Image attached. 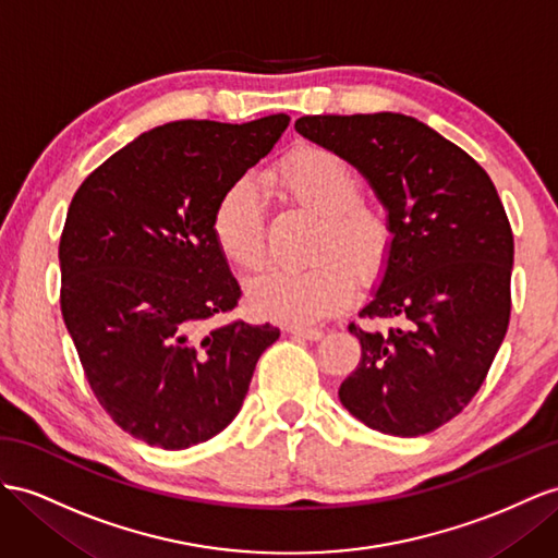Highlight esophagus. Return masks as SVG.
<instances>
[{
    "label": "esophagus",
    "mask_w": 558,
    "mask_h": 558,
    "mask_svg": "<svg viewBox=\"0 0 558 558\" xmlns=\"http://www.w3.org/2000/svg\"><path fill=\"white\" fill-rule=\"evenodd\" d=\"M288 332L299 337V339H308V341H318L323 337V330H318V327H296V325H290Z\"/></svg>",
    "instance_id": "esophagus-1"
}]
</instances>
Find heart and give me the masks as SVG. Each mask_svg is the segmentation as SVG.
I'll use <instances>...</instances> for the list:
<instances>
[{
	"label": "heart",
	"mask_w": 558,
	"mask_h": 558,
	"mask_svg": "<svg viewBox=\"0 0 558 558\" xmlns=\"http://www.w3.org/2000/svg\"><path fill=\"white\" fill-rule=\"evenodd\" d=\"M268 195L318 217L306 268H268L247 282L256 316L311 325L335 316L353 299L355 277L375 280L387 268L396 231L389 214L365 203L363 179L344 157L323 146H302L264 171ZM211 233L228 264L262 266L266 254L264 195L252 177L235 179L219 195Z\"/></svg>",
	"instance_id": "1"
}]
</instances>
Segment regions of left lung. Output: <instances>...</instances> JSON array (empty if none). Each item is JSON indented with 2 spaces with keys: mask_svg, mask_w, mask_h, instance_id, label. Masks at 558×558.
<instances>
[{
  "mask_svg": "<svg viewBox=\"0 0 558 558\" xmlns=\"http://www.w3.org/2000/svg\"><path fill=\"white\" fill-rule=\"evenodd\" d=\"M294 130L351 162L389 211L396 240L367 320L351 323L361 363L339 401L391 436H422L476 396L511 313L513 235L490 177L452 141L401 112L304 116Z\"/></svg>",
  "mask_w": 558,
  "mask_h": 558,
  "instance_id": "1",
  "label": "left lung"
}]
</instances>
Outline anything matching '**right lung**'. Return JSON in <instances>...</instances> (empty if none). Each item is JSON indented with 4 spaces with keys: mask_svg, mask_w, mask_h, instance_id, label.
Returning a JSON list of instances; mask_svg holds the SVG:
<instances>
[{
    "mask_svg": "<svg viewBox=\"0 0 558 558\" xmlns=\"http://www.w3.org/2000/svg\"><path fill=\"white\" fill-rule=\"evenodd\" d=\"M288 124L268 116L155 126L96 167L68 207L65 327L98 403L148 446L185 450L223 432L280 337L268 323H219L242 292L211 214Z\"/></svg>",
    "mask_w": 558,
    "mask_h": 558,
    "instance_id": "obj_1",
    "label": "right lung"
}]
</instances>
